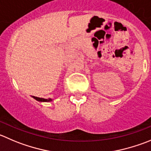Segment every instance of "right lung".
<instances>
[{"label":"right lung","instance_id":"right-lung-1","mask_svg":"<svg viewBox=\"0 0 151 151\" xmlns=\"http://www.w3.org/2000/svg\"><path fill=\"white\" fill-rule=\"evenodd\" d=\"M32 97H33L34 99H36V100L39 101V102H50V101L52 100V99H44V98L37 97V96H32Z\"/></svg>","mask_w":151,"mask_h":151}]
</instances>
